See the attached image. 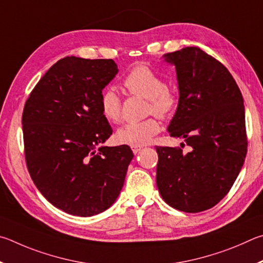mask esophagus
Masks as SVG:
<instances>
[{"mask_svg": "<svg viewBox=\"0 0 263 263\" xmlns=\"http://www.w3.org/2000/svg\"><path fill=\"white\" fill-rule=\"evenodd\" d=\"M141 149H142V146H132L133 153H134L135 155H136V154H139L140 151H141Z\"/></svg>", "mask_w": 263, "mask_h": 263, "instance_id": "1", "label": "esophagus"}]
</instances>
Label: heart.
Listing matches in <instances>:
<instances>
[{
    "label": "heart",
    "mask_w": 263,
    "mask_h": 263,
    "mask_svg": "<svg viewBox=\"0 0 263 263\" xmlns=\"http://www.w3.org/2000/svg\"><path fill=\"white\" fill-rule=\"evenodd\" d=\"M123 87L129 95L146 98V114H155L165 119L176 110L179 97L177 91L165 84L163 76L148 66H136L123 78ZM100 110L110 123L122 120V100L117 92L105 90L100 97ZM160 132L157 118L151 117L140 122H130L119 129L117 140L122 144L142 146L148 144Z\"/></svg>",
    "instance_id": "heart-1"
}]
</instances>
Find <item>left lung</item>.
I'll list each match as a JSON object with an SVG mask.
<instances>
[{
  "label": "left lung",
  "instance_id": "left-lung-1",
  "mask_svg": "<svg viewBox=\"0 0 263 263\" xmlns=\"http://www.w3.org/2000/svg\"><path fill=\"white\" fill-rule=\"evenodd\" d=\"M164 57L176 66L180 95L168 132L182 137L191 150L156 146V182L172 208L200 213L228 194L245 162L243 99L227 67L201 48L185 47Z\"/></svg>",
  "mask_w": 263,
  "mask_h": 263
}]
</instances>
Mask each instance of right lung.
I'll return each mask as SVG.
<instances>
[{
	"instance_id": "1",
	"label": "right lung",
	"mask_w": 263,
	"mask_h": 263,
	"mask_svg": "<svg viewBox=\"0 0 263 263\" xmlns=\"http://www.w3.org/2000/svg\"><path fill=\"white\" fill-rule=\"evenodd\" d=\"M118 71L112 59L66 57L48 69L25 103L27 170L41 194L64 213L100 214L122 190L132 149L96 148L112 135L100 97Z\"/></svg>"
}]
</instances>
